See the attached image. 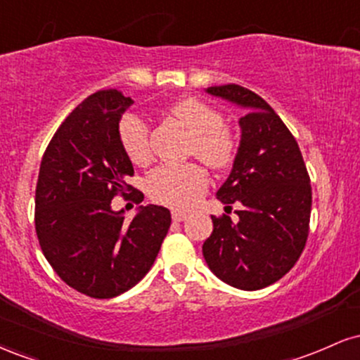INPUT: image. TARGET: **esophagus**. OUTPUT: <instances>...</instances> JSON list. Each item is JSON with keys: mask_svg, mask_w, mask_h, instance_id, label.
<instances>
[{"mask_svg": "<svg viewBox=\"0 0 360 360\" xmlns=\"http://www.w3.org/2000/svg\"><path fill=\"white\" fill-rule=\"evenodd\" d=\"M172 220L174 221H184V220H188V213H184V212H172Z\"/></svg>", "mask_w": 360, "mask_h": 360, "instance_id": "esophagus-1", "label": "esophagus"}]
</instances>
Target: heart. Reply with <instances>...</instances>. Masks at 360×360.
Instances as JSON below:
<instances>
[{
	"mask_svg": "<svg viewBox=\"0 0 360 360\" xmlns=\"http://www.w3.org/2000/svg\"><path fill=\"white\" fill-rule=\"evenodd\" d=\"M171 117L179 120L191 131L189 152L212 169H225L237 154V139L214 106L198 100L183 98L169 108ZM120 146L134 164H147L152 157L150 130L139 115L127 113L118 125ZM147 194L160 205L188 210L200 200L208 188V174L198 164L162 166L147 177Z\"/></svg>",
	"mask_w": 360,
	"mask_h": 360,
	"instance_id": "b5f03b06",
	"label": "heart"
}]
</instances>
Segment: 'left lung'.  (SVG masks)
Instances as JSON below:
<instances>
[{"instance_id": "1", "label": "left lung", "mask_w": 360, "mask_h": 360, "mask_svg": "<svg viewBox=\"0 0 360 360\" xmlns=\"http://www.w3.org/2000/svg\"><path fill=\"white\" fill-rule=\"evenodd\" d=\"M206 93L235 103L245 115L240 146L229 179L217 191L223 205L238 203V221L212 217L213 232L203 255L217 278L255 291L276 283L298 262L308 238L311 184L298 142L274 110L238 84Z\"/></svg>"}]
</instances>
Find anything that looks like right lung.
I'll return each instance as SVG.
<instances>
[{
    "instance_id": "add662e5",
    "label": "right lung",
    "mask_w": 360,
    "mask_h": 360,
    "mask_svg": "<svg viewBox=\"0 0 360 360\" xmlns=\"http://www.w3.org/2000/svg\"><path fill=\"white\" fill-rule=\"evenodd\" d=\"M134 105L117 89L91 94L62 122L45 148L35 189V230L45 259L65 284L115 298L152 267L171 226V213L140 206L130 223L113 212L117 194L142 201L127 184L134 166L118 139L122 115Z\"/></svg>"
}]
</instances>
